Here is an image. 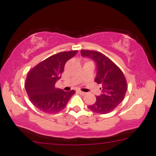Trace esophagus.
Listing matches in <instances>:
<instances>
[{"instance_id": "esophagus-1", "label": "esophagus", "mask_w": 156, "mask_h": 156, "mask_svg": "<svg viewBox=\"0 0 156 156\" xmlns=\"http://www.w3.org/2000/svg\"><path fill=\"white\" fill-rule=\"evenodd\" d=\"M78 92H79V94H80V95H83V96H84V95H85L86 94V92H84V91H78Z\"/></svg>"}]
</instances>
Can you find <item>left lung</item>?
<instances>
[{"instance_id":"obj_1","label":"left lung","mask_w":156,"mask_h":156,"mask_svg":"<svg viewBox=\"0 0 156 156\" xmlns=\"http://www.w3.org/2000/svg\"><path fill=\"white\" fill-rule=\"evenodd\" d=\"M83 57L91 58L96 66L94 81L102 85V93L88 108L94 112L107 114L115 109L122 102L127 91V83L122 70L100 52L81 50Z\"/></svg>"}]
</instances>
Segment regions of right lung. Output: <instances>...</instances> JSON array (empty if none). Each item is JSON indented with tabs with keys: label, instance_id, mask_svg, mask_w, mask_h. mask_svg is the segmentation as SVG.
I'll use <instances>...</instances> for the list:
<instances>
[{
	"label": "right lung",
	"instance_id": "obj_1",
	"mask_svg": "<svg viewBox=\"0 0 156 156\" xmlns=\"http://www.w3.org/2000/svg\"><path fill=\"white\" fill-rule=\"evenodd\" d=\"M78 51L60 52L51 55L31 69L27 76L25 88L31 103L39 110L55 114L65 109L76 91H65L55 88L66 62Z\"/></svg>",
	"mask_w": 156,
	"mask_h": 156
}]
</instances>
